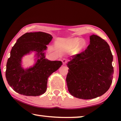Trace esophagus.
Returning a JSON list of instances; mask_svg holds the SVG:
<instances>
[{"label": "esophagus", "instance_id": "34e87169", "mask_svg": "<svg viewBox=\"0 0 121 121\" xmlns=\"http://www.w3.org/2000/svg\"><path fill=\"white\" fill-rule=\"evenodd\" d=\"M62 63L63 65H66V63H67V59H63L62 60Z\"/></svg>", "mask_w": 121, "mask_h": 121}]
</instances>
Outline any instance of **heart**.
Here are the masks:
<instances>
[{
    "mask_svg": "<svg viewBox=\"0 0 121 121\" xmlns=\"http://www.w3.org/2000/svg\"><path fill=\"white\" fill-rule=\"evenodd\" d=\"M69 46L71 50L74 51L77 49L78 51H82L86 46V42L85 40H82L80 38H73L70 39Z\"/></svg>",
    "mask_w": 121,
    "mask_h": 121,
    "instance_id": "b5f03b06",
    "label": "heart"
}]
</instances>
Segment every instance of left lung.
<instances>
[{"instance_id": "8db88e82", "label": "left lung", "mask_w": 121, "mask_h": 121, "mask_svg": "<svg viewBox=\"0 0 121 121\" xmlns=\"http://www.w3.org/2000/svg\"><path fill=\"white\" fill-rule=\"evenodd\" d=\"M90 39L86 50L71 56L67 63L68 91L82 99H94L105 93L112 84L114 73L109 45L95 35L90 36Z\"/></svg>"}]
</instances>
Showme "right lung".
Instances as JSON below:
<instances>
[{
	"mask_svg": "<svg viewBox=\"0 0 121 121\" xmlns=\"http://www.w3.org/2000/svg\"><path fill=\"white\" fill-rule=\"evenodd\" d=\"M50 34L43 32H27L18 39L12 48L7 60L6 78L14 91L26 96H38L45 92L48 77L62 65L60 61L45 58L46 46L52 39ZM35 52L37 57L33 66L24 69L22 59Z\"/></svg>",
	"mask_w": 121,
	"mask_h": 121,
	"instance_id": "obj_1",
	"label": "right lung"
}]
</instances>
